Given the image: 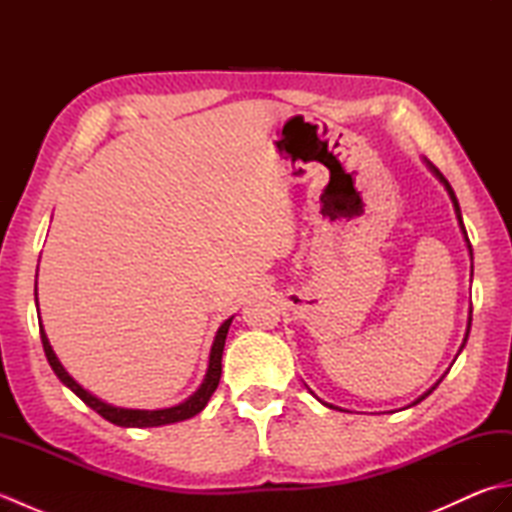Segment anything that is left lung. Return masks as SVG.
Segmentation results:
<instances>
[{
  "mask_svg": "<svg viewBox=\"0 0 512 512\" xmlns=\"http://www.w3.org/2000/svg\"><path fill=\"white\" fill-rule=\"evenodd\" d=\"M431 169H433V173H436V176L442 180V184H444V187H447V191H449V195H451V200H453V206H455V215H458V220H460V228H462V233L466 235V228H464V222H462V213H460V204H458V198H455V193H453V189H451V184H449V180L447 178H444L442 176V173L436 169V167H433L431 165ZM466 244H469V253H471V257H473V248H471V242H469V237H466ZM473 312V310H471ZM469 330H471V317H469ZM469 330H466V336H464V343H462V347L466 345V339H469ZM433 389H436V387H433ZM431 389V391H433ZM431 391H427V394H424V396H429L431 394ZM424 396L422 398H418L416 402H413V405H418V402L420 400H424ZM332 407V405H330Z\"/></svg>",
  "mask_w": 512,
  "mask_h": 512,
  "instance_id": "obj_1",
  "label": "left lung"
}]
</instances>
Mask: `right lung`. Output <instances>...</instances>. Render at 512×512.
Here are the masks:
<instances>
[{
  "label": "right lung",
  "mask_w": 512,
  "mask_h": 512,
  "mask_svg": "<svg viewBox=\"0 0 512 512\" xmlns=\"http://www.w3.org/2000/svg\"><path fill=\"white\" fill-rule=\"evenodd\" d=\"M35 301H37V288H35ZM231 321L233 319H226L222 323V328L217 330V334H215V341H213V347H211V356H209V369H206V378H204V383L200 385V389L195 391V394L189 400H184L182 405L169 407V409H156V411L112 407V405H107V402L92 396L90 391H85L68 372H65L63 365L59 363L57 354L52 352V347L48 343V336H46V332H43V325L41 323H39V332H41L43 352H46L48 363H50V367L54 369V374L59 376V380H61L65 387H70L74 394L85 402V405L92 407L96 413H99V416H103L105 420H110L112 424H118V427H138L140 429V427H160V424L187 420V418H193L195 413H200L206 407V402H209V398L213 396V391L217 389V385H220L222 352H224L228 328H231Z\"/></svg>",
  "instance_id": "right-lung-1"
}]
</instances>
